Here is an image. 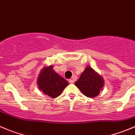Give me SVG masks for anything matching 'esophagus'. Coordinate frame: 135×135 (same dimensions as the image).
Masks as SVG:
<instances>
[{
    "label": "esophagus",
    "instance_id": "34e87169",
    "mask_svg": "<svg viewBox=\"0 0 135 135\" xmlns=\"http://www.w3.org/2000/svg\"><path fill=\"white\" fill-rule=\"evenodd\" d=\"M75 79H74V78H73V79H69V83H75Z\"/></svg>",
    "mask_w": 135,
    "mask_h": 135
}]
</instances>
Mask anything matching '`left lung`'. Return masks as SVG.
I'll return each mask as SVG.
<instances>
[{"label": "left lung", "mask_w": 135, "mask_h": 135, "mask_svg": "<svg viewBox=\"0 0 135 135\" xmlns=\"http://www.w3.org/2000/svg\"><path fill=\"white\" fill-rule=\"evenodd\" d=\"M75 85L84 95L89 98H95L103 90L104 82L98 73L88 66Z\"/></svg>", "instance_id": "8db88e82"}]
</instances>
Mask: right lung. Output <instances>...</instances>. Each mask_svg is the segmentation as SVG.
<instances>
[{
    "mask_svg": "<svg viewBox=\"0 0 135 135\" xmlns=\"http://www.w3.org/2000/svg\"><path fill=\"white\" fill-rule=\"evenodd\" d=\"M37 85L44 94L54 99L62 93L69 83L56 73L53 69V65H50L44 66L41 70L37 79Z\"/></svg>",
    "mask_w": 135,
    "mask_h": 135,
    "instance_id": "right-lung-1",
    "label": "right lung"
}]
</instances>
